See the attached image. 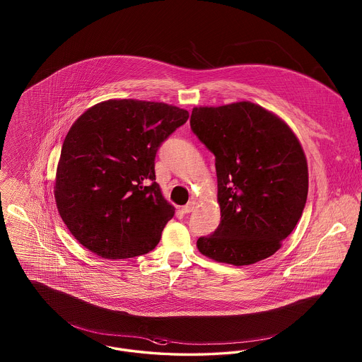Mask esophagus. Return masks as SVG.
I'll list each match as a JSON object with an SVG mask.
<instances>
[{"label": "esophagus", "mask_w": 362, "mask_h": 362, "mask_svg": "<svg viewBox=\"0 0 362 362\" xmlns=\"http://www.w3.org/2000/svg\"><path fill=\"white\" fill-rule=\"evenodd\" d=\"M194 209H195V202L191 201L187 205H185V206L182 207V211H183V213H191Z\"/></svg>", "instance_id": "1"}]
</instances>
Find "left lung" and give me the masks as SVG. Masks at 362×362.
Wrapping results in <instances>:
<instances>
[{
	"mask_svg": "<svg viewBox=\"0 0 362 362\" xmlns=\"http://www.w3.org/2000/svg\"><path fill=\"white\" fill-rule=\"evenodd\" d=\"M191 130L216 156L221 221L199 238L206 258L248 266L281 248L308 195V164L289 124L251 102L192 108Z\"/></svg>",
	"mask_w": 362,
	"mask_h": 362,
	"instance_id": "left-lung-1",
	"label": "left lung"
}]
</instances>
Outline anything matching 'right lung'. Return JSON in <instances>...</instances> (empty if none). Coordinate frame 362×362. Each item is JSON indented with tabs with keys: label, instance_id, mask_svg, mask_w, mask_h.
Returning a JSON list of instances; mask_svg holds the SVG:
<instances>
[{
	"label": "right lung",
	"instance_id": "1",
	"mask_svg": "<svg viewBox=\"0 0 362 362\" xmlns=\"http://www.w3.org/2000/svg\"><path fill=\"white\" fill-rule=\"evenodd\" d=\"M189 119L176 105L110 99L70 127L57 165L54 197L73 238L104 259L152 251L175 207L156 183L160 144Z\"/></svg>",
	"mask_w": 362,
	"mask_h": 362
}]
</instances>
